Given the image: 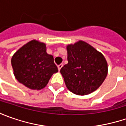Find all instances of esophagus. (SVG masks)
I'll return each mask as SVG.
<instances>
[{"label":"esophagus","instance_id":"esophagus-1","mask_svg":"<svg viewBox=\"0 0 126 126\" xmlns=\"http://www.w3.org/2000/svg\"><path fill=\"white\" fill-rule=\"evenodd\" d=\"M63 66V64H60V65H58L57 66V68H58V70L59 71H60V69H62V67Z\"/></svg>","mask_w":126,"mask_h":126}]
</instances>
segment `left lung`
<instances>
[{
  "label": "left lung",
  "instance_id": "left-lung-1",
  "mask_svg": "<svg viewBox=\"0 0 126 126\" xmlns=\"http://www.w3.org/2000/svg\"><path fill=\"white\" fill-rule=\"evenodd\" d=\"M66 50L68 64L60 70L66 88L77 95L95 91L108 74V64L104 55L80 40L67 45Z\"/></svg>",
  "mask_w": 126,
  "mask_h": 126
}]
</instances>
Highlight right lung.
Listing matches in <instances>:
<instances>
[{"label":"right lung","mask_w":126,"mask_h":126,"mask_svg":"<svg viewBox=\"0 0 126 126\" xmlns=\"http://www.w3.org/2000/svg\"><path fill=\"white\" fill-rule=\"evenodd\" d=\"M11 64L15 79L32 90L45 88L53 74L58 71L53 56L46 52V44L32 40L12 55Z\"/></svg>","instance_id":"obj_1"}]
</instances>
